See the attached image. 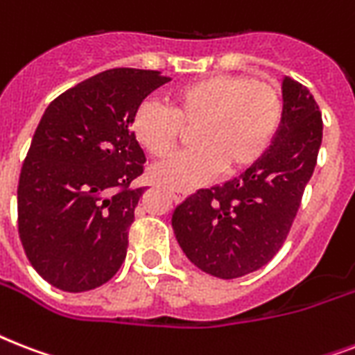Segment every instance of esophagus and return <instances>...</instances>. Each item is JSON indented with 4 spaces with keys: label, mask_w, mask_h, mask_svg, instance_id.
Listing matches in <instances>:
<instances>
[{
    "label": "esophagus",
    "mask_w": 355,
    "mask_h": 355,
    "mask_svg": "<svg viewBox=\"0 0 355 355\" xmlns=\"http://www.w3.org/2000/svg\"><path fill=\"white\" fill-rule=\"evenodd\" d=\"M169 195H171L175 202H182V200L188 197V193H186V191H182V189H171V191H169Z\"/></svg>",
    "instance_id": "obj_1"
}]
</instances>
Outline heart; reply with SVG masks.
I'll use <instances>...</instances> for the list:
<instances>
[{"instance_id":"1","label":"heart","mask_w":355,"mask_h":355,"mask_svg":"<svg viewBox=\"0 0 355 355\" xmlns=\"http://www.w3.org/2000/svg\"><path fill=\"white\" fill-rule=\"evenodd\" d=\"M171 108L144 101L132 114L130 130L153 158L177 149L184 128H193V149L153 169L156 182L189 189L219 173L239 175L256 166L275 141L284 119V94L270 80L247 73L211 75L175 88Z\"/></svg>"}]
</instances>
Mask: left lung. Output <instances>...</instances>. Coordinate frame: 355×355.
Returning a JSON list of instances; mask_svg holds the SVG:
<instances>
[{
	"instance_id": "obj_1",
	"label": "left lung",
	"mask_w": 355,
	"mask_h": 355,
	"mask_svg": "<svg viewBox=\"0 0 355 355\" xmlns=\"http://www.w3.org/2000/svg\"><path fill=\"white\" fill-rule=\"evenodd\" d=\"M284 119L261 160L237 178L197 189L173 214L189 261L234 280L261 269L286 243L322 144L319 105L304 85L284 79Z\"/></svg>"
}]
</instances>
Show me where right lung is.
I'll return each instance as SVG.
<instances>
[{
  "label": "right lung",
  "instance_id": "add662e5",
  "mask_svg": "<svg viewBox=\"0 0 355 355\" xmlns=\"http://www.w3.org/2000/svg\"><path fill=\"white\" fill-rule=\"evenodd\" d=\"M169 80L153 69H107L60 94L42 116L19 173L18 232L31 265L57 289H96L125 261L147 189L132 188L145 155L130 121Z\"/></svg>",
  "mask_w": 355,
  "mask_h": 355
}]
</instances>
